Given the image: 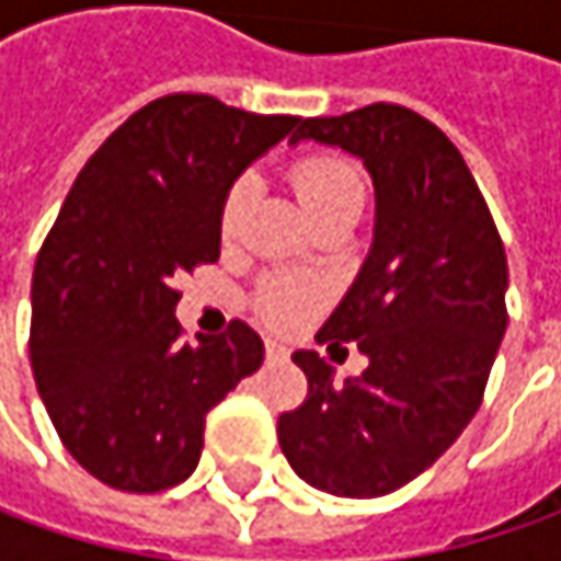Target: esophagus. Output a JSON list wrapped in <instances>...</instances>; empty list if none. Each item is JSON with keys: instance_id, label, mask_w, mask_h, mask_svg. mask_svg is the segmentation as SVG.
I'll list each match as a JSON object with an SVG mask.
<instances>
[{"instance_id": "1", "label": "esophagus", "mask_w": 561, "mask_h": 561, "mask_svg": "<svg viewBox=\"0 0 561 561\" xmlns=\"http://www.w3.org/2000/svg\"><path fill=\"white\" fill-rule=\"evenodd\" d=\"M265 356H268V362H284V358H287V350H284L280 343L268 340V343H265Z\"/></svg>"}]
</instances>
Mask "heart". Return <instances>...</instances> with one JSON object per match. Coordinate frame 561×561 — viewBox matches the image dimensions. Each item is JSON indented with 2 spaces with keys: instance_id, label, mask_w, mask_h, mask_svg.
Here are the masks:
<instances>
[{
  "instance_id": "heart-1",
  "label": "heart",
  "mask_w": 561,
  "mask_h": 561,
  "mask_svg": "<svg viewBox=\"0 0 561 561\" xmlns=\"http://www.w3.org/2000/svg\"><path fill=\"white\" fill-rule=\"evenodd\" d=\"M290 184L312 225H321L336 215H358L362 199H365V186H362L356 168L343 159H334V156L299 159L293 164ZM249 203H252V178L233 181L225 203H221V233L225 237H233L243 227ZM321 299H324V290L314 280L277 274V277L262 280V287L255 293V309L271 324L287 328V324H299L302 318H309L321 306Z\"/></svg>"
}]
</instances>
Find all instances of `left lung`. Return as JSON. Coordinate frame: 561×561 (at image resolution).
Instances as JSON below:
<instances>
[{"label":"left lung","instance_id":"8db88e82","mask_svg":"<svg viewBox=\"0 0 561 561\" xmlns=\"http://www.w3.org/2000/svg\"><path fill=\"white\" fill-rule=\"evenodd\" d=\"M299 140L358 156L375 181V243L314 336L356 343L368 368L334 383L318 353H293L309 393L277 440L306 484L371 500L431 468L481 409L508 324L506 249L462 152L419 112L375 102L306 118Z\"/></svg>","mask_w":561,"mask_h":561}]
</instances>
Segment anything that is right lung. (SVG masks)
Wrapping results in <instances>:
<instances>
[{
    "label": "right lung",
    "mask_w": 561,
    "mask_h": 561,
    "mask_svg": "<svg viewBox=\"0 0 561 561\" xmlns=\"http://www.w3.org/2000/svg\"><path fill=\"white\" fill-rule=\"evenodd\" d=\"M299 124L205 93L134 112L77 174L33 268L31 368L65 449L96 481H186L205 415L265 346L247 321L186 343L174 277L221 255L230 184Z\"/></svg>",
    "instance_id": "1"
}]
</instances>
